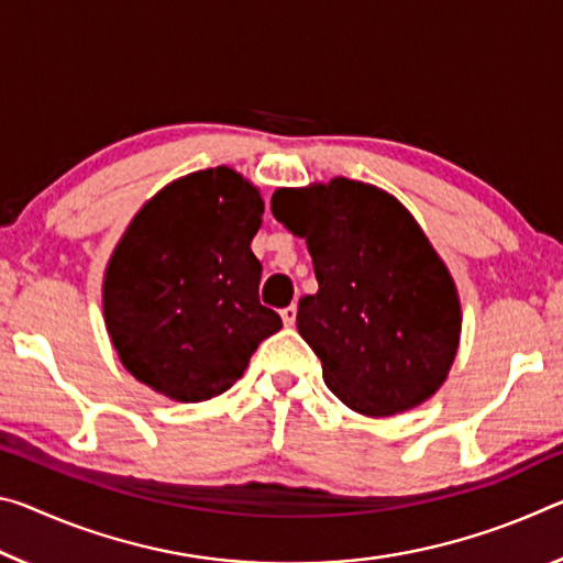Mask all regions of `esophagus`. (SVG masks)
Returning a JSON list of instances; mask_svg holds the SVG:
<instances>
[{"mask_svg":"<svg viewBox=\"0 0 563 563\" xmlns=\"http://www.w3.org/2000/svg\"><path fill=\"white\" fill-rule=\"evenodd\" d=\"M296 316H298V308L296 306H288V308H283L280 310V318H283V323L285 325H296Z\"/></svg>","mask_w":563,"mask_h":563,"instance_id":"obj_1","label":"esophagus"}]
</instances>
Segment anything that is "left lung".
I'll return each instance as SVG.
<instances>
[{
    "label": "left lung",
    "instance_id": "obj_1",
    "mask_svg": "<svg viewBox=\"0 0 563 563\" xmlns=\"http://www.w3.org/2000/svg\"><path fill=\"white\" fill-rule=\"evenodd\" d=\"M271 210L306 238L318 280L298 302V333L323 380L363 416H394L431 398L449 376L461 306L449 271L410 212L345 177L283 187Z\"/></svg>",
    "mask_w": 563,
    "mask_h": 563
}]
</instances>
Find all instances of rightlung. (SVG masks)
<instances>
[{"label":"right lung","mask_w":563,"mask_h":563,"mask_svg":"<svg viewBox=\"0 0 563 563\" xmlns=\"http://www.w3.org/2000/svg\"><path fill=\"white\" fill-rule=\"evenodd\" d=\"M263 210L235 169H200L159 190L114 247L104 323L124 368L157 394L220 396L283 328L257 298L263 265L250 243Z\"/></svg>","instance_id":"add662e5"}]
</instances>
